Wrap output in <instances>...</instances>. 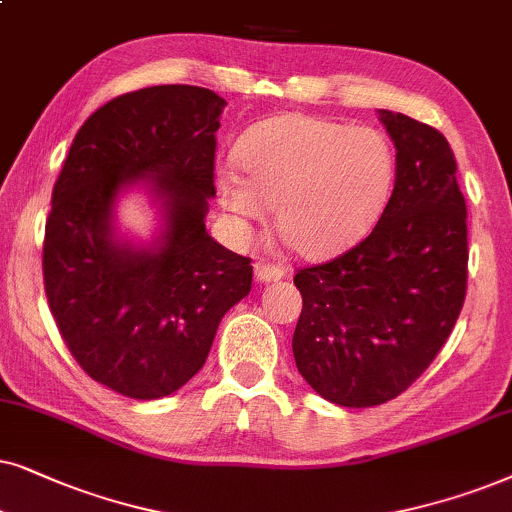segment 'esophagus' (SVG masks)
Instances as JSON below:
<instances>
[{
    "mask_svg": "<svg viewBox=\"0 0 512 512\" xmlns=\"http://www.w3.org/2000/svg\"><path fill=\"white\" fill-rule=\"evenodd\" d=\"M285 276V267L283 264H271L267 260L255 262V278L257 283H271V281H281Z\"/></svg>",
    "mask_w": 512,
    "mask_h": 512,
    "instance_id": "34e87169",
    "label": "esophagus"
}]
</instances>
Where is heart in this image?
Instances as JSON below:
<instances>
[{
	"instance_id": "heart-1",
	"label": "heart",
	"mask_w": 512,
	"mask_h": 512,
	"mask_svg": "<svg viewBox=\"0 0 512 512\" xmlns=\"http://www.w3.org/2000/svg\"><path fill=\"white\" fill-rule=\"evenodd\" d=\"M243 170L217 175V199L238 220L276 208L283 241L304 257L351 248L379 220L395 180V149L379 128L281 114L238 142Z\"/></svg>"
}]
</instances>
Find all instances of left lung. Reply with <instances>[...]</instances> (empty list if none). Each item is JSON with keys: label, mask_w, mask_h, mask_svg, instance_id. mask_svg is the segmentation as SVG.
Returning a JSON list of instances; mask_svg holds the SVG:
<instances>
[{"label": "left lung", "mask_w": 512, "mask_h": 512, "mask_svg": "<svg viewBox=\"0 0 512 512\" xmlns=\"http://www.w3.org/2000/svg\"><path fill=\"white\" fill-rule=\"evenodd\" d=\"M395 145V185L379 222L335 260L297 269L292 353L309 386L342 407L407 391L459 318L468 281L466 201L449 142L379 109Z\"/></svg>", "instance_id": "obj_1"}]
</instances>
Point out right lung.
<instances>
[{
  "instance_id": "add662e5",
  "label": "right lung",
  "mask_w": 512,
  "mask_h": 512,
  "mask_svg": "<svg viewBox=\"0 0 512 512\" xmlns=\"http://www.w3.org/2000/svg\"><path fill=\"white\" fill-rule=\"evenodd\" d=\"M224 105L187 84L119 95L79 128L53 185L42 250L51 316L81 370L128 398L185 386L224 313L250 292V257L206 231ZM140 179L167 208L162 243L149 251L111 234L113 199Z\"/></svg>"
}]
</instances>
